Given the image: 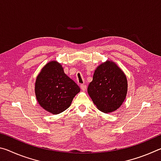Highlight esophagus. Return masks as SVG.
<instances>
[{"instance_id": "esophagus-1", "label": "esophagus", "mask_w": 161, "mask_h": 161, "mask_svg": "<svg viewBox=\"0 0 161 161\" xmlns=\"http://www.w3.org/2000/svg\"><path fill=\"white\" fill-rule=\"evenodd\" d=\"M80 88L82 91H85L86 89V86L84 85V84H81L80 85Z\"/></svg>"}]
</instances>
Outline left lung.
Returning <instances> with one entry per match:
<instances>
[{"label":"left lung","mask_w":161,"mask_h":161,"mask_svg":"<svg viewBox=\"0 0 161 161\" xmlns=\"http://www.w3.org/2000/svg\"><path fill=\"white\" fill-rule=\"evenodd\" d=\"M128 81L115 62L107 60L94 70L87 92L97 108L105 114L116 111L126 99Z\"/></svg>","instance_id":"8db88e82"}]
</instances>
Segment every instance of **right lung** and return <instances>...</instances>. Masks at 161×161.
<instances>
[{"instance_id":"add662e5","label":"right lung","mask_w":161,"mask_h":161,"mask_svg":"<svg viewBox=\"0 0 161 161\" xmlns=\"http://www.w3.org/2000/svg\"><path fill=\"white\" fill-rule=\"evenodd\" d=\"M80 92L79 86L65 74L62 64L57 61L46 64L35 81L37 102L53 114H59L69 108Z\"/></svg>"}]
</instances>
